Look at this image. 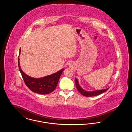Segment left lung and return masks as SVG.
<instances>
[{
  "label": "left lung",
  "instance_id": "8db88e82",
  "mask_svg": "<svg viewBox=\"0 0 132 132\" xmlns=\"http://www.w3.org/2000/svg\"><path fill=\"white\" fill-rule=\"evenodd\" d=\"M75 84L76 86L77 87V88L78 89V90L81 94L85 96H87V97H89V96H94L96 95H98L99 94H101L104 92H105L107 91L109 88H107L106 89H101V90H95V91H93V92H87L85 90H84L80 86L79 84L78 81V80L75 78Z\"/></svg>",
  "mask_w": 132,
  "mask_h": 132
}]
</instances>
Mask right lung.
I'll return each mask as SVG.
<instances>
[{"mask_svg":"<svg viewBox=\"0 0 132 132\" xmlns=\"http://www.w3.org/2000/svg\"><path fill=\"white\" fill-rule=\"evenodd\" d=\"M20 49L19 55L20 54ZM18 61L19 70L26 85L32 92L39 94H48L54 90L60 77L64 70L61 69L51 75L47 76L42 78L35 79L27 75L21 69L19 63V56Z\"/></svg>","mask_w":132,"mask_h":132,"instance_id":"1","label":"right lung"}]
</instances>
